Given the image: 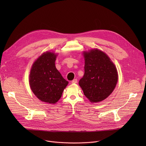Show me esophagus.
<instances>
[{"instance_id": "1", "label": "esophagus", "mask_w": 146, "mask_h": 146, "mask_svg": "<svg viewBox=\"0 0 146 146\" xmlns=\"http://www.w3.org/2000/svg\"><path fill=\"white\" fill-rule=\"evenodd\" d=\"M77 82H78V80L76 79H73V80L72 81V83H77Z\"/></svg>"}]
</instances>
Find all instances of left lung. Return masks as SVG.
<instances>
[{"instance_id":"obj_1","label":"left lung","mask_w":146,"mask_h":146,"mask_svg":"<svg viewBox=\"0 0 146 146\" xmlns=\"http://www.w3.org/2000/svg\"><path fill=\"white\" fill-rule=\"evenodd\" d=\"M85 74L79 84L91 102L104 100L113 92L118 81L117 68L106 54L98 49L83 53Z\"/></svg>"}]
</instances>
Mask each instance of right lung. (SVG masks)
<instances>
[{
  "label": "right lung",
  "instance_id": "right-lung-1",
  "mask_svg": "<svg viewBox=\"0 0 146 146\" xmlns=\"http://www.w3.org/2000/svg\"><path fill=\"white\" fill-rule=\"evenodd\" d=\"M56 55L46 52L33 64L29 85L35 95L42 102L55 104L60 99L68 84L55 66Z\"/></svg>",
  "mask_w": 146,
  "mask_h": 146
}]
</instances>
